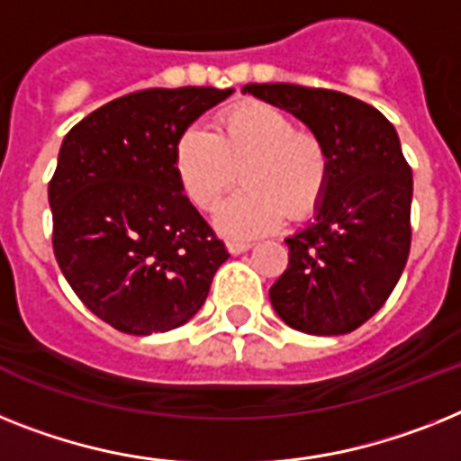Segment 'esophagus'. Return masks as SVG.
I'll return each instance as SVG.
<instances>
[{"mask_svg":"<svg viewBox=\"0 0 461 461\" xmlns=\"http://www.w3.org/2000/svg\"><path fill=\"white\" fill-rule=\"evenodd\" d=\"M226 247L230 254H242L247 252V249H252V242H238V240H230Z\"/></svg>","mask_w":461,"mask_h":461,"instance_id":"34e87169","label":"esophagus"}]
</instances>
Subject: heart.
<instances>
[{"mask_svg": "<svg viewBox=\"0 0 461 461\" xmlns=\"http://www.w3.org/2000/svg\"><path fill=\"white\" fill-rule=\"evenodd\" d=\"M174 171L200 209L219 204L240 171L242 188L214 212V228L230 240H252L303 219L321 203L330 155L311 131L268 103L247 101L216 117L212 134L185 129L174 146Z\"/></svg>", "mask_w": 461, "mask_h": 461, "instance_id": "heart-1", "label": "heart"}]
</instances>
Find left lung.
<instances>
[{
  "label": "left lung",
  "instance_id": "left-lung-1",
  "mask_svg": "<svg viewBox=\"0 0 461 461\" xmlns=\"http://www.w3.org/2000/svg\"><path fill=\"white\" fill-rule=\"evenodd\" d=\"M242 94L303 122L330 155L313 221L285 240L290 264L268 292L273 308L299 332H353L389 299L410 254L412 169L393 124L341 91L245 85Z\"/></svg>",
  "mask_w": 461,
  "mask_h": 461
}]
</instances>
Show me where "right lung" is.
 <instances>
[{
  "instance_id": "right-lung-1",
  "label": "right lung",
  "mask_w": 461,
  "mask_h": 461,
  "mask_svg": "<svg viewBox=\"0 0 461 461\" xmlns=\"http://www.w3.org/2000/svg\"><path fill=\"white\" fill-rule=\"evenodd\" d=\"M233 89L181 86L115 98L75 124L49 184L53 254L91 313L146 337L203 308L226 247L184 195L178 136Z\"/></svg>"
}]
</instances>
